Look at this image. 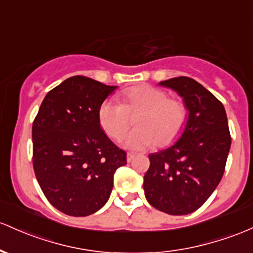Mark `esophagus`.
Masks as SVG:
<instances>
[{
	"label": "esophagus",
	"instance_id": "obj_1",
	"mask_svg": "<svg viewBox=\"0 0 253 253\" xmlns=\"http://www.w3.org/2000/svg\"><path fill=\"white\" fill-rule=\"evenodd\" d=\"M133 158H134V155L131 154V152H128V154H127V162H131Z\"/></svg>",
	"mask_w": 253,
	"mask_h": 253
}]
</instances>
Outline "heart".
Masks as SVG:
<instances>
[{
  "label": "heart",
  "mask_w": 253,
  "mask_h": 253,
  "mask_svg": "<svg viewBox=\"0 0 253 253\" xmlns=\"http://www.w3.org/2000/svg\"><path fill=\"white\" fill-rule=\"evenodd\" d=\"M122 103L105 99L98 107L97 118L105 134L119 140L137 116V128L126 135L124 145L131 150H145L170 144L180 135L187 121V108L179 99L168 98L167 92L149 85L134 86L122 92Z\"/></svg>",
  "instance_id": "obj_1"
}]
</instances>
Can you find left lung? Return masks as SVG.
<instances>
[{"label":"left lung","mask_w":253,"mask_h":253,"mask_svg":"<svg viewBox=\"0 0 253 253\" xmlns=\"http://www.w3.org/2000/svg\"><path fill=\"white\" fill-rule=\"evenodd\" d=\"M160 85L182 97L188 118L175 144L149 155L143 187L157 210L187 215L199 209L220 184L232 141L228 120L223 104L192 78H171Z\"/></svg>","instance_id":"1"}]
</instances>
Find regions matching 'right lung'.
I'll list each match as a JSON object with an SVG mask.
<instances>
[{
	"instance_id": "right-lung-1",
	"label": "right lung",
	"mask_w": 253,
	"mask_h": 253,
	"mask_svg": "<svg viewBox=\"0 0 253 253\" xmlns=\"http://www.w3.org/2000/svg\"><path fill=\"white\" fill-rule=\"evenodd\" d=\"M118 86L83 76L46 93L32 125L33 169L50 204L69 216L98 211L126 152L102 131L98 107Z\"/></svg>"
}]
</instances>
